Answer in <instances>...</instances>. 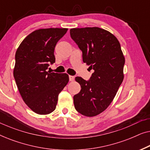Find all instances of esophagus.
<instances>
[{
  "label": "esophagus",
  "mask_w": 150,
  "mask_h": 150,
  "mask_svg": "<svg viewBox=\"0 0 150 150\" xmlns=\"http://www.w3.org/2000/svg\"><path fill=\"white\" fill-rule=\"evenodd\" d=\"M74 79H75V77L74 76H69V81H74Z\"/></svg>",
  "instance_id": "obj_1"
}]
</instances>
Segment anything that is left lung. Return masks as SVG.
<instances>
[{"label": "left lung", "mask_w": 150, "mask_h": 150, "mask_svg": "<svg viewBox=\"0 0 150 150\" xmlns=\"http://www.w3.org/2000/svg\"><path fill=\"white\" fill-rule=\"evenodd\" d=\"M70 36L83 52V61L93 69L89 80L76 77L81 90L74 96L76 110L87 117L106 110L124 80L125 58L113 35L99 27L71 28Z\"/></svg>", "instance_id": "left-lung-1"}]
</instances>
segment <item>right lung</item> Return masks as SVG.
Instances as JSON below:
<instances>
[{
  "label": "right lung",
  "mask_w": 150,
  "mask_h": 150,
  "mask_svg": "<svg viewBox=\"0 0 150 150\" xmlns=\"http://www.w3.org/2000/svg\"><path fill=\"white\" fill-rule=\"evenodd\" d=\"M67 28H43L28 35L17 49L13 76L24 102L33 111L47 115L54 111L58 96L69 81L67 74L47 71L55 63L57 43Z\"/></svg>",
  "instance_id": "1"
}]
</instances>
